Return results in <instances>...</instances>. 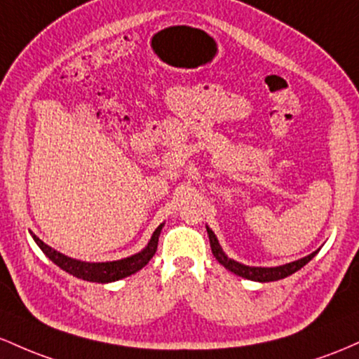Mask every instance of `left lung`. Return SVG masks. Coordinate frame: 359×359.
Here are the masks:
<instances>
[{
  "mask_svg": "<svg viewBox=\"0 0 359 359\" xmlns=\"http://www.w3.org/2000/svg\"><path fill=\"white\" fill-rule=\"evenodd\" d=\"M207 232H208V239H210L212 255L215 256V259L219 261L224 268H227L229 271L236 273V275L248 278V280L261 281V283H266V281H276V280H281V278H287L290 275H293V273L299 271L300 268H304L305 264H307L309 261L317 255V251H316V252H312V255L302 257V259H299V261H293V263L283 264V266H276V268L245 266V264L237 263V261H233V259H231V257L225 256L222 248H220L219 241H217L215 233H213L208 227H207Z\"/></svg>",
  "mask_w": 359,
  "mask_h": 359,
  "instance_id": "1",
  "label": "left lung"
}]
</instances>
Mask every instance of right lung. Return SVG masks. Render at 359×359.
Here are the masks:
<instances>
[{
    "mask_svg": "<svg viewBox=\"0 0 359 359\" xmlns=\"http://www.w3.org/2000/svg\"><path fill=\"white\" fill-rule=\"evenodd\" d=\"M161 229H163V224H161L154 231V233H152L151 241H149L147 248L144 249V251L137 252V255L130 257H126V259L110 261V263H84V261L72 259V257L60 255L55 249H52L50 245L42 243L35 233H32V237H34V241L37 243L39 248L42 249L43 255L49 257L52 263L57 264L60 269L69 273V275L81 278V280L86 281H95V283H110V281L122 280V278L134 275L139 269L146 266L149 261H151V257L156 255V251H158Z\"/></svg>",
    "mask_w": 359,
    "mask_h": 359,
    "instance_id": "obj_1",
    "label": "right lung"
}]
</instances>
